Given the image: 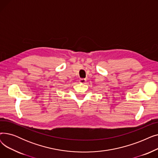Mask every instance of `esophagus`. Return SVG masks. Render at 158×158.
Segmentation results:
<instances>
[{"label": "esophagus", "mask_w": 158, "mask_h": 158, "mask_svg": "<svg viewBox=\"0 0 158 158\" xmlns=\"http://www.w3.org/2000/svg\"><path fill=\"white\" fill-rule=\"evenodd\" d=\"M86 79H79V82H80V83H81V84H83V83H85V82H86Z\"/></svg>", "instance_id": "34e87169"}]
</instances>
